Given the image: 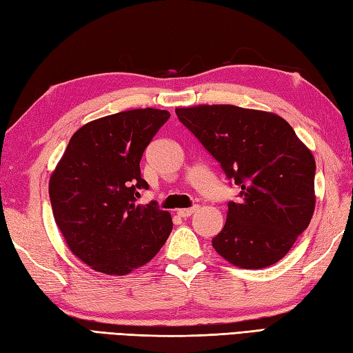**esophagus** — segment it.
<instances>
[{
	"label": "esophagus",
	"mask_w": 353,
	"mask_h": 353,
	"mask_svg": "<svg viewBox=\"0 0 353 353\" xmlns=\"http://www.w3.org/2000/svg\"><path fill=\"white\" fill-rule=\"evenodd\" d=\"M196 211H199V206H192V208H186V209H177V215L182 216V219H186V216H191Z\"/></svg>",
	"instance_id": "obj_1"
}]
</instances>
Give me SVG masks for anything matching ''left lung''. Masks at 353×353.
Here are the masks:
<instances>
[{
    "label": "left lung",
    "instance_id": "obj_1",
    "mask_svg": "<svg viewBox=\"0 0 353 353\" xmlns=\"http://www.w3.org/2000/svg\"><path fill=\"white\" fill-rule=\"evenodd\" d=\"M182 124L241 186L212 247L229 264L265 268L290 252L316 209L311 150L273 112L234 104L177 108Z\"/></svg>",
    "mask_w": 353,
    "mask_h": 353
}]
</instances>
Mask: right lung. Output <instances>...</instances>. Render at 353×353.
I'll use <instances>...</instances> for the list:
<instances>
[{
  "instance_id": "right-lung-1",
  "label": "right lung",
  "mask_w": 353,
  "mask_h": 353,
  "mask_svg": "<svg viewBox=\"0 0 353 353\" xmlns=\"http://www.w3.org/2000/svg\"><path fill=\"white\" fill-rule=\"evenodd\" d=\"M170 112L145 108L89 121L72 134L50 177V200L72 254L99 273L129 274L152 261L172 229L154 201L138 205L139 162Z\"/></svg>"
}]
</instances>
